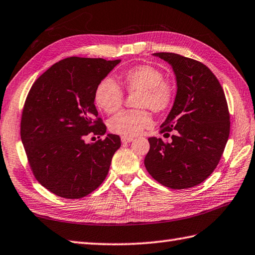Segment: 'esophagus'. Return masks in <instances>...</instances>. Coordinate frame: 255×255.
<instances>
[{"label":"esophagus","instance_id":"34e87169","mask_svg":"<svg viewBox=\"0 0 255 255\" xmlns=\"http://www.w3.org/2000/svg\"><path fill=\"white\" fill-rule=\"evenodd\" d=\"M132 140H133L132 137H126V136H123V137H122V142H124V143L131 142Z\"/></svg>","mask_w":255,"mask_h":255}]
</instances>
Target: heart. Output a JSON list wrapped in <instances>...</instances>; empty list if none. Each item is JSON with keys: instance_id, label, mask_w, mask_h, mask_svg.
<instances>
[{"instance_id": "1", "label": "heart", "mask_w": 255, "mask_h": 255, "mask_svg": "<svg viewBox=\"0 0 255 255\" xmlns=\"http://www.w3.org/2000/svg\"><path fill=\"white\" fill-rule=\"evenodd\" d=\"M160 68L153 65H137L125 71L122 75V85L128 94H137L134 107L140 109L126 111L117 114L108 123L109 129L121 136H137L152 125L149 111L156 114L167 112L174 101L173 84L163 78ZM95 103L105 113L114 114L122 107L124 93L115 79H102L95 89Z\"/></svg>"}]
</instances>
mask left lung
<instances>
[{
  "label": "left lung",
  "mask_w": 255,
  "mask_h": 255,
  "mask_svg": "<svg viewBox=\"0 0 255 255\" xmlns=\"http://www.w3.org/2000/svg\"><path fill=\"white\" fill-rule=\"evenodd\" d=\"M172 66L177 95L160 132L171 142L148 139L144 167L162 186L188 189L210 176L230 134V114L218 78L206 65L174 53H154Z\"/></svg>",
  "instance_id": "8db88e82"
}]
</instances>
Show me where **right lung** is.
Here are the masks:
<instances>
[{
  "label": "right lung",
  "mask_w": 255,
  "mask_h": 255,
  "mask_svg": "<svg viewBox=\"0 0 255 255\" xmlns=\"http://www.w3.org/2000/svg\"><path fill=\"white\" fill-rule=\"evenodd\" d=\"M121 59L68 57L54 64L31 87L21 119V139L36 180L66 199L101 186L121 138L108 133L95 107V89Z\"/></svg>",
  "instance_id": "add662e5"
}]
</instances>
